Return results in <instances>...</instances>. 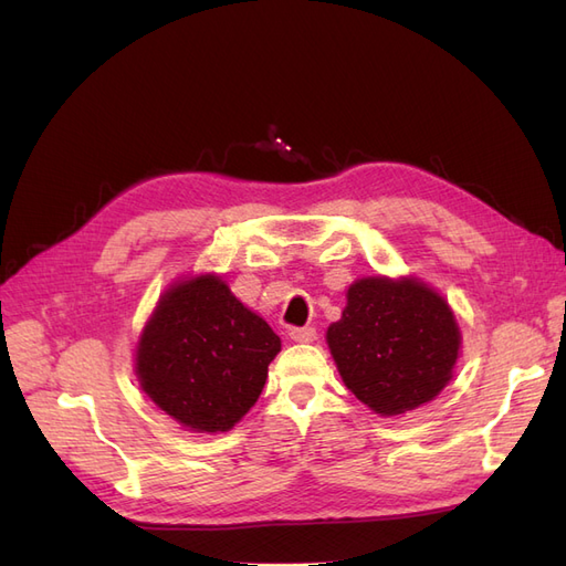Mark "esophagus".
Wrapping results in <instances>:
<instances>
[{
  "label": "esophagus",
  "instance_id": "1",
  "mask_svg": "<svg viewBox=\"0 0 566 566\" xmlns=\"http://www.w3.org/2000/svg\"><path fill=\"white\" fill-rule=\"evenodd\" d=\"M287 335L293 342H314L316 339V328H310V325H306V328H290Z\"/></svg>",
  "mask_w": 566,
  "mask_h": 566
}]
</instances>
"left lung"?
I'll return each mask as SVG.
<instances>
[{
    "mask_svg": "<svg viewBox=\"0 0 566 566\" xmlns=\"http://www.w3.org/2000/svg\"><path fill=\"white\" fill-rule=\"evenodd\" d=\"M342 382L380 416H401L453 378L460 328L451 306L418 279H361L328 335Z\"/></svg>",
    "mask_w": 566,
    "mask_h": 566,
    "instance_id": "obj_1",
    "label": "left lung"
}]
</instances>
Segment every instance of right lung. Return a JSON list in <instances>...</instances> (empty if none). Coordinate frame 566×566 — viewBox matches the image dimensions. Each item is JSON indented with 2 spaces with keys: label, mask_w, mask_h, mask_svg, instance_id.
<instances>
[{
  "label": "right lung",
  "mask_w": 566,
  "mask_h": 566,
  "mask_svg": "<svg viewBox=\"0 0 566 566\" xmlns=\"http://www.w3.org/2000/svg\"><path fill=\"white\" fill-rule=\"evenodd\" d=\"M281 337L212 273L169 285L136 347V378L193 432H229L260 399Z\"/></svg>",
  "instance_id": "right-lung-1"
}]
</instances>
